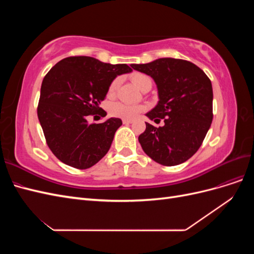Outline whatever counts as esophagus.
<instances>
[{
  "mask_svg": "<svg viewBox=\"0 0 254 254\" xmlns=\"http://www.w3.org/2000/svg\"><path fill=\"white\" fill-rule=\"evenodd\" d=\"M123 123H124L125 125H128V124H131V123H133L132 120H123Z\"/></svg>",
  "mask_w": 254,
  "mask_h": 254,
  "instance_id": "esophagus-1",
  "label": "esophagus"
}]
</instances>
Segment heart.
<instances>
[{
  "label": "heart",
  "mask_w": 254,
  "mask_h": 254,
  "mask_svg": "<svg viewBox=\"0 0 254 254\" xmlns=\"http://www.w3.org/2000/svg\"><path fill=\"white\" fill-rule=\"evenodd\" d=\"M132 82L135 86L139 88L141 91H143L146 88H151L152 80L149 76L145 75L143 73H133L130 76ZM120 80L117 78L114 79L109 86L108 89V96L112 97L115 95L119 88ZM145 110V106L143 105H135V104H127V103H113L110 106V113L115 118L125 119V120H132L136 118L141 112Z\"/></svg>",
  "instance_id": "heart-1"
}]
</instances>
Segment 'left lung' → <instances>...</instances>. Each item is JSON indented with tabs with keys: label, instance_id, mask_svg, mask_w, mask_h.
Listing matches in <instances>:
<instances>
[{
	"label": "left lung",
	"instance_id": "1",
	"mask_svg": "<svg viewBox=\"0 0 254 254\" xmlns=\"http://www.w3.org/2000/svg\"><path fill=\"white\" fill-rule=\"evenodd\" d=\"M157 84L159 102L146 117L164 126L146 123L139 135L144 152L157 163L174 166L186 162L200 147L213 120V89L205 73L187 60L160 58L131 64Z\"/></svg>",
	"mask_w": 254,
	"mask_h": 254
}]
</instances>
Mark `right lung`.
Masks as SVG:
<instances>
[{
	"label": "right lung",
	"instance_id": "obj_1",
	"mask_svg": "<svg viewBox=\"0 0 254 254\" xmlns=\"http://www.w3.org/2000/svg\"><path fill=\"white\" fill-rule=\"evenodd\" d=\"M131 71L125 64L75 56L60 60L45 75L38 119L48 146L61 162L86 170L108 152L122 120L110 118L101 124H89L87 118L102 110L99 104L115 77Z\"/></svg>",
	"mask_w": 254,
	"mask_h": 254
}]
</instances>
